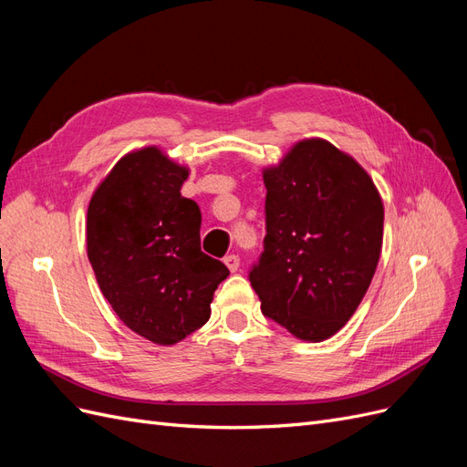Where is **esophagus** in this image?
Here are the masks:
<instances>
[{
  "label": "esophagus",
  "instance_id": "34e87169",
  "mask_svg": "<svg viewBox=\"0 0 467 467\" xmlns=\"http://www.w3.org/2000/svg\"><path fill=\"white\" fill-rule=\"evenodd\" d=\"M223 263H225V266L230 268L232 273H235L237 268H239V257L234 255V253H232V255H225V257H223Z\"/></svg>",
  "mask_w": 467,
  "mask_h": 467
}]
</instances>
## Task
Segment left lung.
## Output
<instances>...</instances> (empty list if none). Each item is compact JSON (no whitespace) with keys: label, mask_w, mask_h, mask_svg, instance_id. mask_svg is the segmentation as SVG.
I'll list each match as a JSON object with an SVG mask.
<instances>
[{"label":"left lung","mask_w":467,"mask_h":467,"mask_svg":"<svg viewBox=\"0 0 467 467\" xmlns=\"http://www.w3.org/2000/svg\"><path fill=\"white\" fill-rule=\"evenodd\" d=\"M263 253L249 268L261 312L304 341L335 335L376 273L384 204L364 169L325 140L265 175Z\"/></svg>","instance_id":"obj_1"}]
</instances>
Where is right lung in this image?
I'll return each mask as SVG.
<instances>
[{
    "label": "right lung",
    "mask_w": 467,
    "mask_h": 467,
    "mask_svg": "<svg viewBox=\"0 0 467 467\" xmlns=\"http://www.w3.org/2000/svg\"><path fill=\"white\" fill-rule=\"evenodd\" d=\"M187 175L158 148L138 150L112 167L88 208V255L103 296L158 345L202 327L230 275L201 249V208L181 196Z\"/></svg>",
    "instance_id": "obj_1"
}]
</instances>
